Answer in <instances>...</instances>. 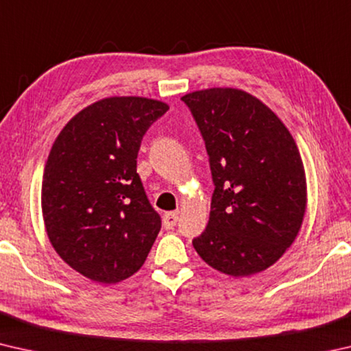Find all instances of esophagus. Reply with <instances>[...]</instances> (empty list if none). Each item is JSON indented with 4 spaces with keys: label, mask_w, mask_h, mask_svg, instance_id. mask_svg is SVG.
Wrapping results in <instances>:
<instances>
[{
    "label": "esophagus",
    "mask_w": 351,
    "mask_h": 351,
    "mask_svg": "<svg viewBox=\"0 0 351 351\" xmlns=\"http://www.w3.org/2000/svg\"><path fill=\"white\" fill-rule=\"evenodd\" d=\"M178 221V213L176 212H167L162 217V224L165 229H173Z\"/></svg>",
    "instance_id": "1"
}]
</instances>
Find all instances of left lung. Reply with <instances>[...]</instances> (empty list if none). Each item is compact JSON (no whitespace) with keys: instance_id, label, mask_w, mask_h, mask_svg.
Here are the masks:
<instances>
[{"instance_id":"8db88e82","label":"left lung","mask_w":351,"mask_h":351,"mask_svg":"<svg viewBox=\"0 0 351 351\" xmlns=\"http://www.w3.org/2000/svg\"><path fill=\"white\" fill-rule=\"evenodd\" d=\"M181 100L203 134L215 184L195 251L232 277L268 269L293 245L306 209L295 141L274 111L243 90L209 88Z\"/></svg>"}]
</instances>
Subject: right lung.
Instances as JSON below:
<instances>
[{"mask_svg":"<svg viewBox=\"0 0 351 351\" xmlns=\"http://www.w3.org/2000/svg\"><path fill=\"white\" fill-rule=\"evenodd\" d=\"M169 105L106 97L57 136L45 165L41 212L56 252L97 283H117L144 265L161 230L136 171L141 141Z\"/></svg>","mask_w":351,"mask_h":351,"instance_id":"add662e5","label":"right lung"}]
</instances>
